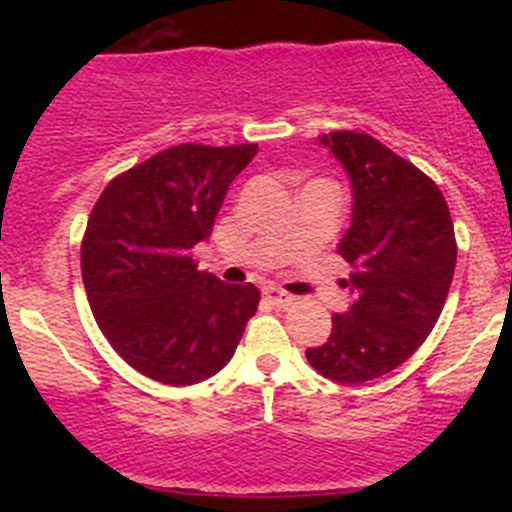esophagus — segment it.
Segmentation results:
<instances>
[{"label":"esophagus","instance_id":"1","mask_svg":"<svg viewBox=\"0 0 512 512\" xmlns=\"http://www.w3.org/2000/svg\"><path fill=\"white\" fill-rule=\"evenodd\" d=\"M262 297H265L270 304H275V307H282V309L289 307V304H294L292 294L282 292V289H277V287H265L262 289Z\"/></svg>","mask_w":512,"mask_h":512}]
</instances>
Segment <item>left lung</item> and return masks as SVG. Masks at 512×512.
Returning a JSON list of instances; mask_svg holds the SVG:
<instances>
[{
  "mask_svg": "<svg viewBox=\"0 0 512 512\" xmlns=\"http://www.w3.org/2000/svg\"><path fill=\"white\" fill-rule=\"evenodd\" d=\"M319 141L352 178V227L337 252L352 267L354 304L334 314L307 361L327 379L361 384L404 364L426 342L456 270V232L441 188L411 160L361 131Z\"/></svg>",
  "mask_w": 512,
  "mask_h": 512,
  "instance_id": "1",
  "label": "left lung"
}]
</instances>
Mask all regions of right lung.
<instances>
[{
	"mask_svg": "<svg viewBox=\"0 0 512 512\" xmlns=\"http://www.w3.org/2000/svg\"><path fill=\"white\" fill-rule=\"evenodd\" d=\"M257 143L165 148L103 188L81 240V277L103 337L148 379L190 386L232 359L260 304L255 285L198 272L227 188Z\"/></svg>",
	"mask_w": 512,
	"mask_h": 512,
	"instance_id": "1",
	"label": "right lung"
}]
</instances>
